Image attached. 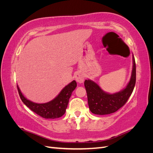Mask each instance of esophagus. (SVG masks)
Here are the masks:
<instances>
[{"label":"esophagus","instance_id":"34e87169","mask_svg":"<svg viewBox=\"0 0 153 153\" xmlns=\"http://www.w3.org/2000/svg\"><path fill=\"white\" fill-rule=\"evenodd\" d=\"M75 78L76 81L78 83H79V84H82V83L84 82V76L83 75V74L80 71L76 73L75 75Z\"/></svg>","mask_w":153,"mask_h":153}]
</instances>
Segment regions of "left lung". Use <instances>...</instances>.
<instances>
[{
  "label": "left lung",
  "instance_id": "left-lung-1",
  "mask_svg": "<svg viewBox=\"0 0 153 153\" xmlns=\"http://www.w3.org/2000/svg\"><path fill=\"white\" fill-rule=\"evenodd\" d=\"M136 82V65L133 55V68L130 80L121 91L110 94L105 92L91 80H85L84 85L87 94L89 107L92 113L97 115H106L116 112L126 103L131 96Z\"/></svg>",
  "mask_w": 153,
  "mask_h": 153
}]
</instances>
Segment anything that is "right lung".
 <instances>
[{
	"label": "right lung",
	"mask_w": 153,
	"mask_h": 153,
	"mask_svg": "<svg viewBox=\"0 0 153 153\" xmlns=\"http://www.w3.org/2000/svg\"><path fill=\"white\" fill-rule=\"evenodd\" d=\"M75 80L72 81L64 87L60 93L49 102L45 103H37L27 99L22 93L19 87L17 85L18 93L22 101L32 111L45 119H55L62 117L65 114L73 91L76 87Z\"/></svg>",
	"instance_id": "1"
}]
</instances>
